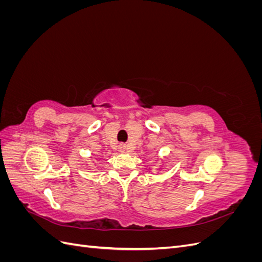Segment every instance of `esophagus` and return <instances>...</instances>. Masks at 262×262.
I'll list each match as a JSON object with an SVG mask.
<instances>
[{"label":"esophagus","instance_id":"esophagus-1","mask_svg":"<svg viewBox=\"0 0 262 262\" xmlns=\"http://www.w3.org/2000/svg\"><path fill=\"white\" fill-rule=\"evenodd\" d=\"M120 148H121V149H125V146H124V145H121Z\"/></svg>","mask_w":262,"mask_h":262}]
</instances>
